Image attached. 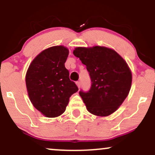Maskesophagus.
I'll use <instances>...</instances> for the list:
<instances>
[{"label":"esophagus","instance_id":"esophagus-1","mask_svg":"<svg viewBox=\"0 0 155 155\" xmlns=\"http://www.w3.org/2000/svg\"><path fill=\"white\" fill-rule=\"evenodd\" d=\"M76 84H77L78 88H80V87H81V82H80V81H77V82H76Z\"/></svg>","mask_w":155,"mask_h":155}]
</instances>
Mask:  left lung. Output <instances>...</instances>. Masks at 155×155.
I'll use <instances>...</instances> for the list:
<instances>
[{
    "instance_id": "left-lung-1",
    "label": "left lung",
    "mask_w": 155,
    "mask_h": 155,
    "mask_svg": "<svg viewBox=\"0 0 155 155\" xmlns=\"http://www.w3.org/2000/svg\"><path fill=\"white\" fill-rule=\"evenodd\" d=\"M73 54L89 72L90 89L79 91L88 112L99 116L115 112L131 88L132 74L126 61L115 50L105 47L77 48Z\"/></svg>"
}]
</instances>
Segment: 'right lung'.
<instances>
[{"label":"right lung","instance_id":"obj_1","mask_svg":"<svg viewBox=\"0 0 155 155\" xmlns=\"http://www.w3.org/2000/svg\"><path fill=\"white\" fill-rule=\"evenodd\" d=\"M68 55V49L64 46L48 48L33 60L26 73L29 98L34 107L47 117L61 115L69 97L78 91L64 65Z\"/></svg>","mask_w":155,"mask_h":155}]
</instances>
